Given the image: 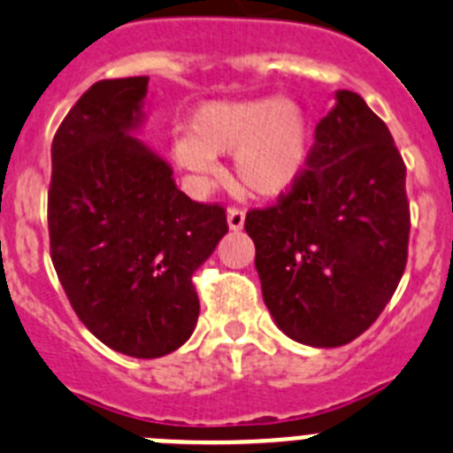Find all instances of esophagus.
Listing matches in <instances>:
<instances>
[{
    "label": "esophagus",
    "mask_w": 453,
    "mask_h": 453,
    "mask_svg": "<svg viewBox=\"0 0 453 453\" xmlns=\"http://www.w3.org/2000/svg\"><path fill=\"white\" fill-rule=\"evenodd\" d=\"M226 222H229L231 231H241L245 226V211L238 206H231L226 211Z\"/></svg>",
    "instance_id": "obj_1"
}]
</instances>
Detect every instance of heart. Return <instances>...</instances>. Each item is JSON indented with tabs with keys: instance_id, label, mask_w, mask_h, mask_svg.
I'll return each mask as SVG.
<instances>
[{
	"instance_id": "1",
	"label": "heart",
	"mask_w": 453,
	"mask_h": 453,
	"mask_svg": "<svg viewBox=\"0 0 453 453\" xmlns=\"http://www.w3.org/2000/svg\"><path fill=\"white\" fill-rule=\"evenodd\" d=\"M309 149L307 119L288 100H218L192 114L188 137L173 144V157L199 176H215L219 172L215 156L234 153L238 183L250 195L270 199L297 183Z\"/></svg>"
}]
</instances>
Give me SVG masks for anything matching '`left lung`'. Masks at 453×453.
I'll list each match as a JSON object with an SVG mask.
<instances>
[{
  "instance_id": "obj_1",
  "label": "left lung",
  "mask_w": 453,
  "mask_h": 453,
  "mask_svg": "<svg viewBox=\"0 0 453 453\" xmlns=\"http://www.w3.org/2000/svg\"><path fill=\"white\" fill-rule=\"evenodd\" d=\"M245 231L284 334L337 348L369 330L403 277L411 238L405 165L385 121L337 91L303 176L273 206L247 212Z\"/></svg>"
}]
</instances>
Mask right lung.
I'll return each instance as SVG.
<instances>
[{
    "label": "right lung",
    "mask_w": 453,
    "mask_h": 453,
    "mask_svg": "<svg viewBox=\"0 0 453 453\" xmlns=\"http://www.w3.org/2000/svg\"><path fill=\"white\" fill-rule=\"evenodd\" d=\"M149 77L100 80L52 139L50 257L88 332L130 357L183 346L199 319L192 274L229 231L219 203L176 188L134 134Z\"/></svg>",
    "instance_id": "add662e5"
}]
</instances>
